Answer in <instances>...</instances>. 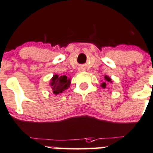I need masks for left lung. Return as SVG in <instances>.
I'll return each instance as SVG.
<instances>
[{"mask_svg": "<svg viewBox=\"0 0 153 153\" xmlns=\"http://www.w3.org/2000/svg\"><path fill=\"white\" fill-rule=\"evenodd\" d=\"M105 81H106V82H111V78H110V77H108V76H107V75H105ZM101 86H102V88H105V87H106V83L103 82L102 84H101Z\"/></svg>", "mask_w": 153, "mask_h": 153, "instance_id": "1", "label": "left lung"}]
</instances>
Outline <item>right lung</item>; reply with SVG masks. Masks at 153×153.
I'll return each mask as SVG.
<instances>
[{
  "instance_id": "1",
  "label": "right lung",
  "mask_w": 153,
  "mask_h": 153,
  "mask_svg": "<svg viewBox=\"0 0 153 153\" xmlns=\"http://www.w3.org/2000/svg\"><path fill=\"white\" fill-rule=\"evenodd\" d=\"M71 80L68 78L66 75L59 76L57 75H54L51 78L50 85L52 89L53 93L55 95L63 93L64 90L68 89L70 86Z\"/></svg>"
}]
</instances>
